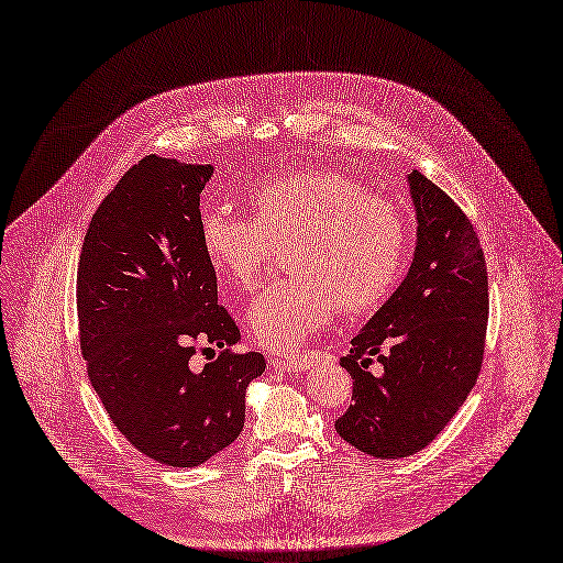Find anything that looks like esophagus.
Wrapping results in <instances>:
<instances>
[{"mask_svg":"<svg viewBox=\"0 0 563 563\" xmlns=\"http://www.w3.org/2000/svg\"><path fill=\"white\" fill-rule=\"evenodd\" d=\"M273 369L277 372H305L307 361L305 358H292V356H284V358H271Z\"/></svg>","mask_w":563,"mask_h":563,"instance_id":"obj_1","label":"esophagus"}]
</instances>
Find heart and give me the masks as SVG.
Masks as SVG:
<instances>
[{
    "label": "heart",
    "mask_w": 563,
    "mask_h": 563,
    "mask_svg": "<svg viewBox=\"0 0 563 563\" xmlns=\"http://www.w3.org/2000/svg\"><path fill=\"white\" fill-rule=\"evenodd\" d=\"M250 219L205 209L198 236L211 268L232 286L250 288L286 241L295 273L273 282L247 309L258 344L292 352L340 309L363 313L390 295L408 247L404 211L363 183L329 166H297L256 183Z\"/></svg>",
    "instance_id": "heart-1"
}]
</instances>
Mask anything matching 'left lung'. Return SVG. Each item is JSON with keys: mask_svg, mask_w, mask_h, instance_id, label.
I'll return each mask as SVG.
<instances>
[{"mask_svg": "<svg viewBox=\"0 0 563 563\" xmlns=\"http://www.w3.org/2000/svg\"><path fill=\"white\" fill-rule=\"evenodd\" d=\"M408 185L412 266L340 358L354 378V404L335 432L380 460L426 449L453 419L478 380L489 318L487 264L468 216L419 170Z\"/></svg>", "mask_w": 563, "mask_h": 563, "instance_id": "8db88e82", "label": "left lung"}]
</instances>
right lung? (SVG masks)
<instances>
[{"instance_id": "1", "label": "right lung", "mask_w": 563, "mask_h": 563, "mask_svg": "<svg viewBox=\"0 0 563 563\" xmlns=\"http://www.w3.org/2000/svg\"><path fill=\"white\" fill-rule=\"evenodd\" d=\"M211 173L146 155L95 211L78 258L88 376L121 435L166 466H198L230 446L247 385L266 369L264 354L234 352L241 333L200 245ZM198 339L220 347L202 371L190 365Z\"/></svg>"}]
</instances>
